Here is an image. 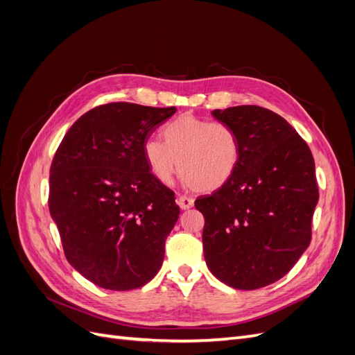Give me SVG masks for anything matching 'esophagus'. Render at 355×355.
Returning a JSON list of instances; mask_svg holds the SVG:
<instances>
[{
	"label": "esophagus",
	"instance_id": "esophagus-1",
	"mask_svg": "<svg viewBox=\"0 0 355 355\" xmlns=\"http://www.w3.org/2000/svg\"><path fill=\"white\" fill-rule=\"evenodd\" d=\"M178 204L182 210H188L194 206V200H192L191 197H187V196H179Z\"/></svg>",
	"mask_w": 355,
	"mask_h": 355
}]
</instances>
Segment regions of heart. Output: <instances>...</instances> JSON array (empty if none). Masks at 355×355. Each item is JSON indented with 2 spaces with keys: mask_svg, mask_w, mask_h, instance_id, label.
Masks as SVG:
<instances>
[{
  "mask_svg": "<svg viewBox=\"0 0 355 355\" xmlns=\"http://www.w3.org/2000/svg\"><path fill=\"white\" fill-rule=\"evenodd\" d=\"M163 136L164 142L146 139L144 157L154 176L164 184L180 170L187 185L213 192L227 185L240 166V137L227 123L185 114L170 121Z\"/></svg>",
  "mask_w": 355,
  "mask_h": 355,
  "instance_id": "1",
  "label": "heart"
}]
</instances>
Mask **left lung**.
<instances>
[{"label":"left lung","mask_w":355,"mask_h":355,"mask_svg":"<svg viewBox=\"0 0 355 355\" xmlns=\"http://www.w3.org/2000/svg\"><path fill=\"white\" fill-rule=\"evenodd\" d=\"M241 144L227 185L198 197L202 250L210 272L234 288L280 280L311 243L318 201L315 164L306 142L283 116L256 105L214 110Z\"/></svg>","instance_id":"1"}]
</instances>
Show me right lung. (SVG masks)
Here are the masks:
<instances>
[{"mask_svg": "<svg viewBox=\"0 0 355 355\" xmlns=\"http://www.w3.org/2000/svg\"><path fill=\"white\" fill-rule=\"evenodd\" d=\"M175 112L127 102L96 106L72 124L53 158L50 214L68 262L96 286L142 287L163 265L179 206L149 171L144 144Z\"/></svg>", "mask_w": 355, "mask_h": 355, "instance_id": "right-lung-1", "label": "right lung"}]
</instances>
